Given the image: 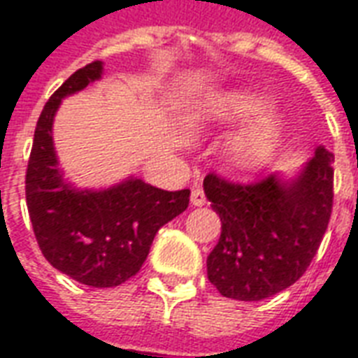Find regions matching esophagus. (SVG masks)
I'll return each instance as SVG.
<instances>
[{"mask_svg": "<svg viewBox=\"0 0 358 358\" xmlns=\"http://www.w3.org/2000/svg\"><path fill=\"white\" fill-rule=\"evenodd\" d=\"M191 204L193 206H204L206 204V195H204V191L201 187H195L193 193H191Z\"/></svg>", "mask_w": 358, "mask_h": 358, "instance_id": "34e87169", "label": "esophagus"}]
</instances>
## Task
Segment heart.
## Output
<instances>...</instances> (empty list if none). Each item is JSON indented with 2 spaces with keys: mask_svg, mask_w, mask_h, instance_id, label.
Masks as SVG:
<instances>
[{
  "mask_svg": "<svg viewBox=\"0 0 358 358\" xmlns=\"http://www.w3.org/2000/svg\"><path fill=\"white\" fill-rule=\"evenodd\" d=\"M267 108V102L260 94L249 91H229L213 96L208 102L204 115L215 122L234 124L239 120L252 119ZM280 139V122L277 117L266 115L252 126L241 131L232 145V154L239 167L258 169L273 156Z\"/></svg>",
  "mask_w": 358,
  "mask_h": 358,
  "instance_id": "b5f03b06",
  "label": "heart"
}]
</instances>
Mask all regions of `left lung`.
<instances>
[{
  "label": "left lung",
  "mask_w": 358,
  "mask_h": 358,
  "mask_svg": "<svg viewBox=\"0 0 358 358\" xmlns=\"http://www.w3.org/2000/svg\"><path fill=\"white\" fill-rule=\"evenodd\" d=\"M333 154L317 146L289 182L269 174L238 184L208 174L204 193L221 217V238L206 266L219 294L262 301L303 277L333 212Z\"/></svg>",
  "instance_id": "left-lung-1"
}]
</instances>
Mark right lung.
Segmentation results:
<instances>
[{"instance_id": "right-lung-1", "label": "right lung", "mask_w": 358, "mask_h": 358, "mask_svg": "<svg viewBox=\"0 0 358 358\" xmlns=\"http://www.w3.org/2000/svg\"><path fill=\"white\" fill-rule=\"evenodd\" d=\"M103 63L76 70L42 109L33 137L25 201L42 255L55 269L92 288L126 282L145 264L156 232L189 204V189L163 191L128 178L102 191L64 182L52 126L64 96L102 78Z\"/></svg>"}]
</instances>
